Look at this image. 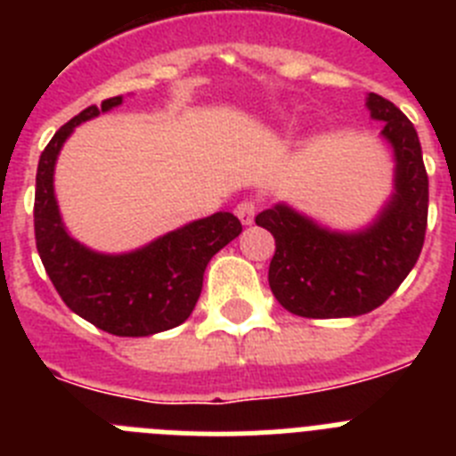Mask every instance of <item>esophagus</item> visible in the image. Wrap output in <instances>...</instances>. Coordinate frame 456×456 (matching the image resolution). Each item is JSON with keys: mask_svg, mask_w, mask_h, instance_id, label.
Here are the masks:
<instances>
[{"mask_svg": "<svg viewBox=\"0 0 456 456\" xmlns=\"http://www.w3.org/2000/svg\"><path fill=\"white\" fill-rule=\"evenodd\" d=\"M256 212H257V203L256 200H241V203H237L235 208V215L237 219L241 221L244 225H251L253 219H256Z\"/></svg>", "mask_w": 456, "mask_h": 456, "instance_id": "obj_1", "label": "esophagus"}]
</instances>
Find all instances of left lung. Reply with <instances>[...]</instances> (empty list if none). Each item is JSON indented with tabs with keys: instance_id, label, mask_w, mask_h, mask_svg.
<instances>
[{
	"instance_id": "1",
	"label": "left lung",
	"mask_w": 456,
	"mask_h": 456,
	"mask_svg": "<svg viewBox=\"0 0 456 456\" xmlns=\"http://www.w3.org/2000/svg\"><path fill=\"white\" fill-rule=\"evenodd\" d=\"M370 116L384 120L395 151V193L372 225L358 232L326 231L288 205L256 216L276 240L269 288L299 317H356L379 308L409 276L425 244L429 180L418 132L390 100L368 95Z\"/></svg>"
}]
</instances>
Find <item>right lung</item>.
Here are the masks:
<instances>
[{"mask_svg":"<svg viewBox=\"0 0 456 456\" xmlns=\"http://www.w3.org/2000/svg\"><path fill=\"white\" fill-rule=\"evenodd\" d=\"M120 102L118 95L91 104L52 136L36 173L34 231L43 267L63 304L111 336L139 338L168 331L191 315L205 267L240 235L241 224L231 212H216L123 256L95 253L72 240L54 199L56 157L79 123Z\"/></svg>","mask_w":456,"mask_h":456,"instance_id":"1","label":"right lung"}]
</instances>
